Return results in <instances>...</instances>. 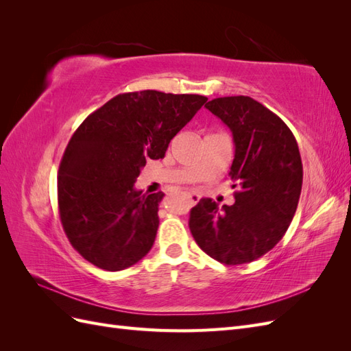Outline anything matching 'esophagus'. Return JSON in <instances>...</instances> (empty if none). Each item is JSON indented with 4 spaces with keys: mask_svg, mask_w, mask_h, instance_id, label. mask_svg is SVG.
<instances>
[{
    "mask_svg": "<svg viewBox=\"0 0 351 351\" xmlns=\"http://www.w3.org/2000/svg\"><path fill=\"white\" fill-rule=\"evenodd\" d=\"M199 199H200V196H199V195H196V193L187 195V200L190 202V205H196L197 202H199Z\"/></svg>",
    "mask_w": 351,
    "mask_h": 351,
    "instance_id": "34e87169",
    "label": "esophagus"
}]
</instances>
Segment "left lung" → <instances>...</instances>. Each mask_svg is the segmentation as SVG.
<instances>
[{
  "label": "left lung",
  "instance_id": "left-lung-1",
  "mask_svg": "<svg viewBox=\"0 0 351 351\" xmlns=\"http://www.w3.org/2000/svg\"><path fill=\"white\" fill-rule=\"evenodd\" d=\"M205 107L232 133L236 152L228 176L234 205L200 199L189 227L197 246L224 265L256 261L277 244L295 214L303 165L287 124L250 97H226Z\"/></svg>",
  "mask_w": 351,
  "mask_h": 351
}]
</instances>
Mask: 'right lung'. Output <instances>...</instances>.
<instances>
[{
    "instance_id": "1",
    "label": "right lung",
    "mask_w": 351,
    "mask_h": 351,
    "mask_svg": "<svg viewBox=\"0 0 351 351\" xmlns=\"http://www.w3.org/2000/svg\"><path fill=\"white\" fill-rule=\"evenodd\" d=\"M208 101L158 90L120 93L74 132L58 169V209L71 246L95 267L121 271L146 256L164 193L134 189L146 159H159Z\"/></svg>"
}]
</instances>
